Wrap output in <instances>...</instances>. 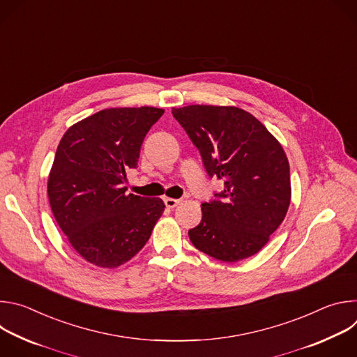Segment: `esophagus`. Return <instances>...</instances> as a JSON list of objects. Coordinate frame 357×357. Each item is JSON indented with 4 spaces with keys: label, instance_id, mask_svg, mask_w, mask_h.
Returning a JSON list of instances; mask_svg holds the SVG:
<instances>
[{
    "label": "esophagus",
    "instance_id": "esophagus-1",
    "mask_svg": "<svg viewBox=\"0 0 357 357\" xmlns=\"http://www.w3.org/2000/svg\"><path fill=\"white\" fill-rule=\"evenodd\" d=\"M164 202H165V205H167V208H169V209H174V208H176L179 203L182 202L181 199H174V197H165L164 199Z\"/></svg>",
    "mask_w": 357,
    "mask_h": 357
}]
</instances>
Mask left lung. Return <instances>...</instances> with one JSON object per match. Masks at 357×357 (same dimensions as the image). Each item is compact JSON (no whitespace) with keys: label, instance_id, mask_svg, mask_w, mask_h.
<instances>
[{"label":"left lung","instance_id":"1","mask_svg":"<svg viewBox=\"0 0 357 357\" xmlns=\"http://www.w3.org/2000/svg\"><path fill=\"white\" fill-rule=\"evenodd\" d=\"M209 176L223 181L218 199L202 203V220L188 231L208 256L236 263L257 254L282 223L291 202L289 164L278 139L234 106L172 109Z\"/></svg>","mask_w":357,"mask_h":357}]
</instances>
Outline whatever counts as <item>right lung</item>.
<instances>
[{
	"instance_id": "right-lung-1",
	"label": "right lung",
	"mask_w": 357,
	"mask_h": 357,
	"mask_svg": "<svg viewBox=\"0 0 357 357\" xmlns=\"http://www.w3.org/2000/svg\"><path fill=\"white\" fill-rule=\"evenodd\" d=\"M165 110H101L68 128L47 178L50 209L72 247L90 264L116 268L145 245L165 211L160 197L127 193L141 144Z\"/></svg>"
}]
</instances>
